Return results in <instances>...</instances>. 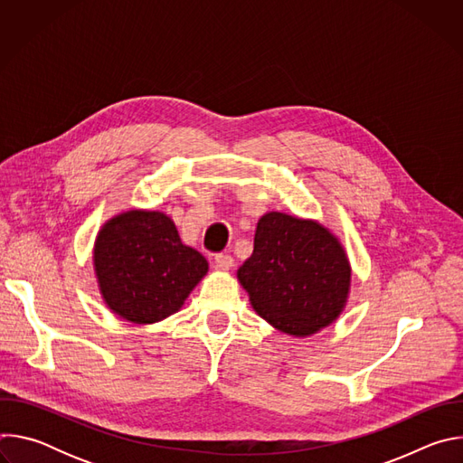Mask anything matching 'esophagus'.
<instances>
[{"label": "esophagus", "mask_w": 463, "mask_h": 463, "mask_svg": "<svg viewBox=\"0 0 463 463\" xmlns=\"http://www.w3.org/2000/svg\"><path fill=\"white\" fill-rule=\"evenodd\" d=\"M234 266V258L231 254H218L216 256V268L222 271H229Z\"/></svg>", "instance_id": "obj_1"}]
</instances>
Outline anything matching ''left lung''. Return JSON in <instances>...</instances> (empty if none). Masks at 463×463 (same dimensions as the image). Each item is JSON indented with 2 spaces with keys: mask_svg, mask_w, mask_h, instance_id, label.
<instances>
[{
  "mask_svg": "<svg viewBox=\"0 0 463 463\" xmlns=\"http://www.w3.org/2000/svg\"><path fill=\"white\" fill-rule=\"evenodd\" d=\"M238 280L261 318L282 334L307 337L343 313L352 268L339 238L318 222L268 213Z\"/></svg>",
  "mask_w": 463,
  "mask_h": 463,
  "instance_id": "8db88e82",
  "label": "left lung"
}]
</instances>
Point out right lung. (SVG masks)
<instances>
[{
	"instance_id": "right-lung-1",
	"label": "right lung",
	"mask_w": 463,
	"mask_h": 463,
	"mask_svg": "<svg viewBox=\"0 0 463 463\" xmlns=\"http://www.w3.org/2000/svg\"><path fill=\"white\" fill-rule=\"evenodd\" d=\"M93 266L106 306L134 324H154L179 311L207 271L202 252L184 245L159 211H128L97 234Z\"/></svg>"
}]
</instances>
